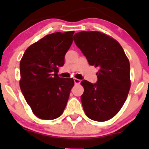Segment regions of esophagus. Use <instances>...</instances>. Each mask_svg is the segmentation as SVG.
I'll return each mask as SVG.
<instances>
[{
	"mask_svg": "<svg viewBox=\"0 0 149 149\" xmlns=\"http://www.w3.org/2000/svg\"><path fill=\"white\" fill-rule=\"evenodd\" d=\"M74 80V83L75 84H79L81 83V80H79V79H73Z\"/></svg>",
	"mask_w": 149,
	"mask_h": 149,
	"instance_id": "34e87169",
	"label": "esophagus"
}]
</instances>
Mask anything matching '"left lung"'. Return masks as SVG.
<instances>
[{
	"label": "left lung",
	"mask_w": 149,
	"mask_h": 149,
	"mask_svg": "<svg viewBox=\"0 0 149 149\" xmlns=\"http://www.w3.org/2000/svg\"><path fill=\"white\" fill-rule=\"evenodd\" d=\"M73 40L89 65L99 68L97 83H81L84 112L92 120H108L120 110L130 90L128 59L119 42L104 33L81 31Z\"/></svg>",
	"instance_id": "left-lung-1"
}]
</instances>
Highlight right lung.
Instances as JSON below:
<instances>
[{"mask_svg":"<svg viewBox=\"0 0 149 149\" xmlns=\"http://www.w3.org/2000/svg\"><path fill=\"white\" fill-rule=\"evenodd\" d=\"M74 31L48 34L29 46L20 61L21 90L33 113L42 120H54L65 109L72 78L58 76Z\"/></svg>","mask_w":149,"mask_h":149,"instance_id":"add662e5","label":"right lung"}]
</instances>
